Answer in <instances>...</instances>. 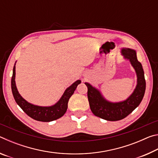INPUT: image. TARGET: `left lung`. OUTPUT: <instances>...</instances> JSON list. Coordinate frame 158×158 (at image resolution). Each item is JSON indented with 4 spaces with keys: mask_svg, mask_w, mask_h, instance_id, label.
<instances>
[{
    "mask_svg": "<svg viewBox=\"0 0 158 158\" xmlns=\"http://www.w3.org/2000/svg\"><path fill=\"white\" fill-rule=\"evenodd\" d=\"M121 52L125 58L130 60L137 76V85L136 89L126 100L117 103L109 102L102 97L98 90L89 83H85L88 88L87 95L90 110L95 116L109 121L123 119L132 113L139 105L146 90L144 72L141 63L137 60L136 52L135 50L124 48Z\"/></svg>",
    "mask_w": 158,
    "mask_h": 158,
    "instance_id": "8db88e82",
    "label": "left lung"
}]
</instances>
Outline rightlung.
I'll list each match as a JSON object with an SVG mask.
<instances>
[{
  "mask_svg": "<svg viewBox=\"0 0 158 158\" xmlns=\"http://www.w3.org/2000/svg\"><path fill=\"white\" fill-rule=\"evenodd\" d=\"M15 65L13 68V74L11 80V87L13 96L17 105L25 113L32 118L38 121L50 122L62 117L68 109V103L69 98L76 90L81 81L77 80L65 90L60 100L52 106H40L33 105L25 100L19 93L15 84Z\"/></svg>",
  "mask_w": 158,
  "mask_h": 158,
  "instance_id": "obj_1",
  "label": "right lung"
}]
</instances>
